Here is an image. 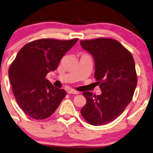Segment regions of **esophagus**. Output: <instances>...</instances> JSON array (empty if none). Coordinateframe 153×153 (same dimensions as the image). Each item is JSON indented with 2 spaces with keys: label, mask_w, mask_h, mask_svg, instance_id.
<instances>
[{
  "label": "esophagus",
  "mask_w": 153,
  "mask_h": 153,
  "mask_svg": "<svg viewBox=\"0 0 153 153\" xmlns=\"http://www.w3.org/2000/svg\"><path fill=\"white\" fill-rule=\"evenodd\" d=\"M68 93L69 94H75V95L79 94V92L75 91V90L73 89H68Z\"/></svg>",
  "instance_id": "esophagus-1"
}]
</instances>
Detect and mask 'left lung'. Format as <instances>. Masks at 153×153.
Listing matches in <instances>:
<instances>
[{"mask_svg": "<svg viewBox=\"0 0 153 153\" xmlns=\"http://www.w3.org/2000/svg\"><path fill=\"white\" fill-rule=\"evenodd\" d=\"M80 43L93 56L95 78L102 91L97 96L84 92L86 104L80 113L91 125L103 126L120 116L132 100L137 81L135 62L116 40L97 38Z\"/></svg>", "mask_w": 153, "mask_h": 153, "instance_id": "8db88e82", "label": "left lung"}]
</instances>
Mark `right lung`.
Returning <instances> with one entry per match:
<instances>
[{
	"label": "right lung",
	"instance_id": "obj_1",
	"mask_svg": "<svg viewBox=\"0 0 153 153\" xmlns=\"http://www.w3.org/2000/svg\"><path fill=\"white\" fill-rule=\"evenodd\" d=\"M78 39H40L20 50L9 68L13 92L21 110L36 120H43L56 111L65 97V90L53 86L45 78Z\"/></svg>",
	"mask_w": 153,
	"mask_h": 153
}]
</instances>
